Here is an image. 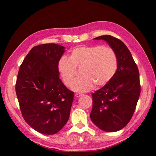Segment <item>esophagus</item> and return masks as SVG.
Wrapping results in <instances>:
<instances>
[{
    "label": "esophagus",
    "instance_id": "34e87169",
    "mask_svg": "<svg viewBox=\"0 0 156 156\" xmlns=\"http://www.w3.org/2000/svg\"><path fill=\"white\" fill-rule=\"evenodd\" d=\"M83 94H80V93H76V94H75V96L76 97V98H79V97H80V96H83Z\"/></svg>",
    "mask_w": 156,
    "mask_h": 156
}]
</instances>
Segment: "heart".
<instances>
[{"instance_id":"heart-1","label":"heart","mask_w":156,"mask_h":156,"mask_svg":"<svg viewBox=\"0 0 156 156\" xmlns=\"http://www.w3.org/2000/svg\"><path fill=\"white\" fill-rule=\"evenodd\" d=\"M118 67L115 51L107 46H80L71 51L69 58L62 56L57 64V69L65 86L71 85L75 68H81L80 77L75 81L72 89L76 92L91 90L96 84L103 86L115 76Z\"/></svg>"}]
</instances>
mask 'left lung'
<instances>
[{
  "mask_svg": "<svg viewBox=\"0 0 156 156\" xmlns=\"http://www.w3.org/2000/svg\"><path fill=\"white\" fill-rule=\"evenodd\" d=\"M94 40L106 41L114 50L118 67L112 80L92 94L90 118L101 130L115 132L127 125L135 112L140 94L139 71L130 51L119 39L105 35Z\"/></svg>",
  "mask_w": 156,
  "mask_h": 156,
  "instance_id": "left-lung-1",
  "label": "left lung"
}]
</instances>
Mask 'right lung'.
Masks as SVG:
<instances>
[{"label":"right lung","instance_id":"add662e5","mask_svg":"<svg viewBox=\"0 0 156 156\" xmlns=\"http://www.w3.org/2000/svg\"><path fill=\"white\" fill-rule=\"evenodd\" d=\"M65 47L55 43L34 47L18 71L16 93L23 117L34 130L53 135L69 120L73 92L59 78L57 64Z\"/></svg>","mask_w":156,"mask_h":156}]
</instances>
